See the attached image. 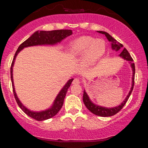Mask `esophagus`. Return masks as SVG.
<instances>
[{
	"label": "esophagus",
	"mask_w": 148,
	"mask_h": 148,
	"mask_svg": "<svg viewBox=\"0 0 148 148\" xmlns=\"http://www.w3.org/2000/svg\"><path fill=\"white\" fill-rule=\"evenodd\" d=\"M72 84H80V81L77 79V78H76V79H74V80H73Z\"/></svg>",
	"instance_id": "1"
}]
</instances>
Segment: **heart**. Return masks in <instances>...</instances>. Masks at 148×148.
<instances>
[{"label":"heart","instance_id":"1","mask_svg":"<svg viewBox=\"0 0 148 148\" xmlns=\"http://www.w3.org/2000/svg\"><path fill=\"white\" fill-rule=\"evenodd\" d=\"M106 49L105 42L101 39L84 36L76 39L69 45V53L74 56L84 55L86 64L96 62L103 55Z\"/></svg>","mask_w":148,"mask_h":148}]
</instances>
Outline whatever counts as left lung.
Returning <instances> with one entry per match:
<instances>
[{
  "mask_svg": "<svg viewBox=\"0 0 148 148\" xmlns=\"http://www.w3.org/2000/svg\"><path fill=\"white\" fill-rule=\"evenodd\" d=\"M97 32L99 33L104 34V35H106V38L108 39V41L111 42V47H112V49H113V50H115L116 51H118L120 50L122 47H123V45H122V44H120L119 42H117L113 37H112L111 35H110L108 33H106V32H104V31H97ZM120 56L123 58L125 59V60H126L130 62V63L131 64V66H132V71H133V75H132V88H131L130 92H129L128 95L127 96V97L125 98V99L123 101V102H122V103L120 105H119L118 106L113 107V108H106V107L100 106H98V105H96L95 104V103H93L91 101V100L90 99L89 97H88L87 93H86V91L84 90V96H83V101H84V103L85 106H86V108H87L90 111L92 112L93 114L99 115V116H101V117H109V116H112V115H115L123 108V106H125V103H126L127 100L129 99V97H130V95L132 94V92L133 90L134 86L135 65H134V63L133 62V59H132V58L131 57L130 53L128 52V51H127L125 48L122 51L121 53L120 54Z\"/></svg>",
  "mask_w": 148,
  "mask_h": 148,
  "instance_id": "1",
  "label": "left lung"
}]
</instances>
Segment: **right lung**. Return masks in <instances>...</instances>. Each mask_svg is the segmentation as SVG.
Returning a JSON list of instances; mask_svg holds the SVG:
<instances>
[{"label": "right lung", "mask_w": 148, "mask_h": 148, "mask_svg": "<svg viewBox=\"0 0 148 148\" xmlns=\"http://www.w3.org/2000/svg\"><path fill=\"white\" fill-rule=\"evenodd\" d=\"M72 34V31L71 30H51V31H44V30H41V31H36L29 38L27 39L21 45H20L14 54V58H13L12 62L11 64V68H10L11 81L12 84L13 92H14V98L16 99V103H18V106L21 108L22 111L24 112L25 114L30 117V118L35 119V120H37V121H42V120H47V119L51 118L52 117L55 116L58 113V111H60V108H62V105H63L64 99L65 97L67 90L70 87L71 84H72L74 79H69L67 81V84L64 85V87L62 88V90H61L60 92L57 95L55 101H54V102L51 108H49L47 110H45V111L40 112L31 111L22 104V103L19 101V99L17 97L16 92H15L12 74V67L14 66V60L16 59V56H17V54L19 53L20 51H21L25 47L37 45H53L60 42L63 39L69 36Z\"/></svg>", "instance_id": "add662e5"}]
</instances>
